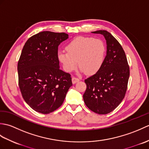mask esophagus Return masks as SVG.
Returning <instances> with one entry per match:
<instances>
[{
    "instance_id": "34e87169",
    "label": "esophagus",
    "mask_w": 149,
    "mask_h": 149,
    "mask_svg": "<svg viewBox=\"0 0 149 149\" xmlns=\"http://www.w3.org/2000/svg\"><path fill=\"white\" fill-rule=\"evenodd\" d=\"M79 81H80V79L79 78H77V77H72V83H73V84L76 83H77V82H79Z\"/></svg>"
}]
</instances>
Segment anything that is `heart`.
Segmentation results:
<instances>
[{
    "mask_svg": "<svg viewBox=\"0 0 149 149\" xmlns=\"http://www.w3.org/2000/svg\"><path fill=\"white\" fill-rule=\"evenodd\" d=\"M66 50L58 53V59L66 72L75 70L78 63L81 71L86 74H94L102 66L107 49L102 40L79 36L66 45Z\"/></svg>",
    "mask_w": 149,
    "mask_h": 149,
    "instance_id": "obj_1",
    "label": "heart"
}]
</instances>
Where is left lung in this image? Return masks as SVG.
Listing matches in <instances>:
<instances>
[{
  "label": "left lung",
  "mask_w": 149,
  "mask_h": 149,
  "mask_svg": "<svg viewBox=\"0 0 149 149\" xmlns=\"http://www.w3.org/2000/svg\"><path fill=\"white\" fill-rule=\"evenodd\" d=\"M93 33L105 38L107 54L99 70L84 80L86 90L83 99L91 111L106 115L116 108L125 97L130 75L129 66L122 47L111 34L105 30Z\"/></svg>",
  "instance_id": "left-lung-1"
}]
</instances>
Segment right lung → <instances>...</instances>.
I'll list each match as a JSON object with an SVG mask.
<instances>
[{
  "label": "right lung",
  "mask_w": 149,
  "mask_h": 149,
  "mask_svg": "<svg viewBox=\"0 0 149 149\" xmlns=\"http://www.w3.org/2000/svg\"><path fill=\"white\" fill-rule=\"evenodd\" d=\"M68 38L65 33L43 31L29 38L18 62V85L24 100L43 114L61 106L72 86L71 75L59 69L58 46Z\"/></svg>",
  "instance_id": "add662e5"
}]
</instances>
